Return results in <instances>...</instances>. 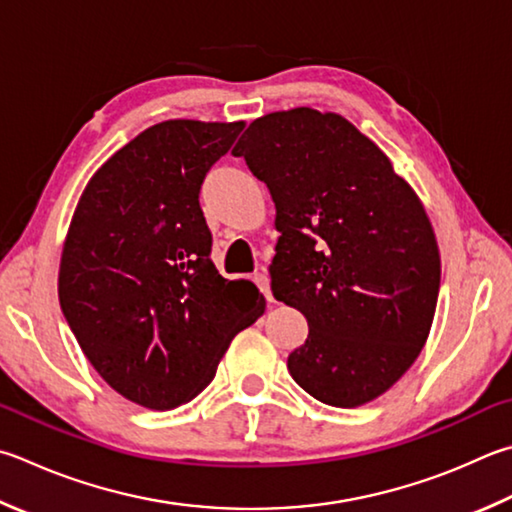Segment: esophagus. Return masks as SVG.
I'll use <instances>...</instances> for the list:
<instances>
[{"mask_svg":"<svg viewBox=\"0 0 512 512\" xmlns=\"http://www.w3.org/2000/svg\"><path fill=\"white\" fill-rule=\"evenodd\" d=\"M255 284L259 286V291L264 293V297L268 302H273V293H271V277H268V273H264V271H259V273H255Z\"/></svg>","mask_w":512,"mask_h":512,"instance_id":"1","label":"esophagus"}]
</instances>
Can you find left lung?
<instances>
[{
  "label": "left lung",
  "instance_id": "left-lung-1",
  "mask_svg": "<svg viewBox=\"0 0 512 512\" xmlns=\"http://www.w3.org/2000/svg\"><path fill=\"white\" fill-rule=\"evenodd\" d=\"M232 154L275 203V300L309 322L286 362L293 380L333 407L374 401L414 365L434 320L441 255L421 199L333 111H273Z\"/></svg>",
  "mask_w": 512,
  "mask_h": 512
}]
</instances>
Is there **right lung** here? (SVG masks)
I'll return each mask as SVG.
<instances>
[{"mask_svg":"<svg viewBox=\"0 0 512 512\" xmlns=\"http://www.w3.org/2000/svg\"><path fill=\"white\" fill-rule=\"evenodd\" d=\"M244 120H165L91 176L64 239L58 295L87 360L147 410L192 401L230 340L266 309L248 280L210 259L201 183Z\"/></svg>","mask_w":512,"mask_h":512,"instance_id":"add662e5","label":"right lung"}]
</instances>
